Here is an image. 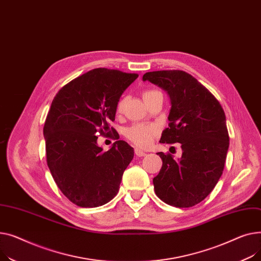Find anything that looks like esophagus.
I'll list each match as a JSON object with an SVG mask.
<instances>
[{"label":"esophagus","mask_w":261,"mask_h":261,"mask_svg":"<svg viewBox=\"0 0 261 261\" xmlns=\"http://www.w3.org/2000/svg\"><path fill=\"white\" fill-rule=\"evenodd\" d=\"M135 154H136V156H138V157H143V156L146 155V152L143 151V150L140 149V148H135Z\"/></svg>","instance_id":"1"}]
</instances>
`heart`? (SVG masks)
I'll return each mask as SVG.
<instances>
[{
    "label": "heart",
    "mask_w": 261,
    "mask_h": 261,
    "mask_svg": "<svg viewBox=\"0 0 261 261\" xmlns=\"http://www.w3.org/2000/svg\"><path fill=\"white\" fill-rule=\"evenodd\" d=\"M154 93H157V90L144 91L142 95L143 99H145L146 97H148L149 95ZM122 105H123V102L119 101V103L117 104V112L121 111ZM156 133H157L156 126L147 125V124H135L125 130V135L128 139L132 142H134L136 145L141 146V147L148 146L151 143L152 138H154V135Z\"/></svg>",
    "instance_id": "obj_1"
}]
</instances>
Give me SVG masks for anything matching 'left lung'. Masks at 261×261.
<instances>
[{
    "label": "left lung",
    "mask_w": 261,
    "mask_h": 261,
    "mask_svg": "<svg viewBox=\"0 0 261 261\" xmlns=\"http://www.w3.org/2000/svg\"><path fill=\"white\" fill-rule=\"evenodd\" d=\"M165 90L171 100L168 127L161 143H181L182 156L160 151L159 174L152 179L156 195L176 207H190L208 196L220 179L228 149L225 115L218 100L190 73L158 70L143 74Z\"/></svg>",
    "instance_id": "1"
}]
</instances>
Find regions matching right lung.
<instances>
[{
    "instance_id": "right-lung-1",
    "label": "right lung",
    "mask_w": 261,
    "mask_h": 261,
    "mask_svg": "<svg viewBox=\"0 0 261 261\" xmlns=\"http://www.w3.org/2000/svg\"><path fill=\"white\" fill-rule=\"evenodd\" d=\"M137 78V73L95 68L61 88L53 100L43 129L47 165L58 188L76 205L101 206L119 191L134 148L119 140L104 151L98 136L109 134L120 97Z\"/></svg>"
}]
</instances>
